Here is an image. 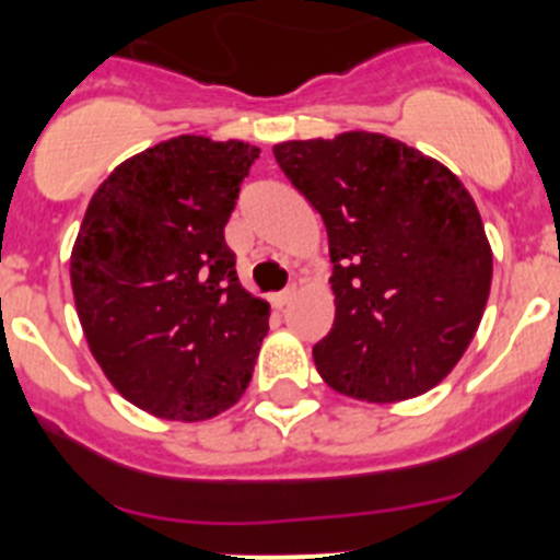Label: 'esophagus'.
Masks as SVG:
<instances>
[{"label": "esophagus", "mask_w": 560, "mask_h": 560, "mask_svg": "<svg viewBox=\"0 0 560 560\" xmlns=\"http://www.w3.org/2000/svg\"><path fill=\"white\" fill-rule=\"evenodd\" d=\"M292 298H295V287H287V290H284V292H276V295H273V298H270V303H273V306H276V308H284V306H287V303H290V301H292Z\"/></svg>", "instance_id": "34e87169"}]
</instances>
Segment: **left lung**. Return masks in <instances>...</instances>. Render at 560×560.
<instances>
[{
	"label": "left lung",
	"mask_w": 560,
	"mask_h": 560,
	"mask_svg": "<svg viewBox=\"0 0 560 560\" xmlns=\"http://www.w3.org/2000/svg\"><path fill=\"white\" fill-rule=\"evenodd\" d=\"M273 156L330 244L336 319L314 347L322 380L369 404L436 387L471 343L493 279L466 186L380 132L287 140Z\"/></svg>",
	"instance_id": "left-lung-1"
}]
</instances>
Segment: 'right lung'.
<instances>
[{"instance_id": "right-lung-1", "label": "right lung", "mask_w": 560, "mask_h": 560, "mask_svg": "<svg viewBox=\"0 0 560 560\" xmlns=\"http://www.w3.org/2000/svg\"><path fill=\"white\" fill-rule=\"evenodd\" d=\"M257 156L202 135L151 145L100 184L72 246L94 360L162 420H211L252 382L270 306L241 287L224 224Z\"/></svg>"}]
</instances>
